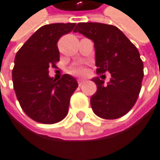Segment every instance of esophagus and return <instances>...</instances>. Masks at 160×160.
Here are the masks:
<instances>
[{"mask_svg":"<svg viewBox=\"0 0 160 160\" xmlns=\"http://www.w3.org/2000/svg\"><path fill=\"white\" fill-rule=\"evenodd\" d=\"M78 85H82V84H83L85 82V81H84V79H82V78H78Z\"/></svg>","mask_w":160,"mask_h":160,"instance_id":"1","label":"esophagus"}]
</instances>
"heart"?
Here are the masks:
<instances>
[{
	"mask_svg": "<svg viewBox=\"0 0 160 160\" xmlns=\"http://www.w3.org/2000/svg\"><path fill=\"white\" fill-rule=\"evenodd\" d=\"M70 72H71L72 74H74V75L81 76V75H83V74L85 73V68H84V67H83L82 65L78 64V65H75V66L72 67L71 70H70Z\"/></svg>",
	"mask_w": 160,
	"mask_h": 160,
	"instance_id": "obj_1",
	"label": "heart"
}]
</instances>
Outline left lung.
I'll list each match as a JSON object with an SVG mask.
<instances>
[{
	"label": "left lung",
	"mask_w": 160,
	"mask_h": 160,
	"mask_svg": "<svg viewBox=\"0 0 160 160\" xmlns=\"http://www.w3.org/2000/svg\"><path fill=\"white\" fill-rule=\"evenodd\" d=\"M94 42L97 73L109 72L108 84L93 78L96 93L90 103L94 113L103 119L120 118L132 109L143 79V62L136 47L115 26L78 23L74 29Z\"/></svg>",
	"instance_id": "obj_1"
}]
</instances>
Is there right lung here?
I'll return each mask as SVG.
<instances>
[{
  "mask_svg": "<svg viewBox=\"0 0 160 160\" xmlns=\"http://www.w3.org/2000/svg\"><path fill=\"white\" fill-rule=\"evenodd\" d=\"M75 27V23L43 26L16 53L12 70L16 97L25 113L38 123L54 124L64 119L78 86L71 75H63L58 82L49 76V68L59 60L58 41Z\"/></svg>",
  "mask_w": 160,
  "mask_h": 160,
  "instance_id": "obj_1",
  "label": "right lung"
}]
</instances>
